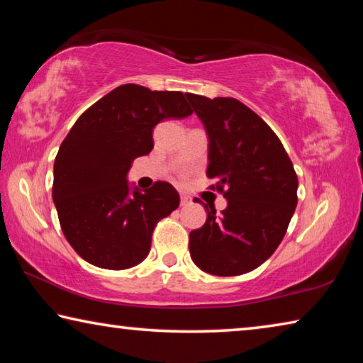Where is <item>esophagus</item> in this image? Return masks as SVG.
Returning a JSON list of instances; mask_svg holds the SVG:
<instances>
[{
	"instance_id": "1",
	"label": "esophagus",
	"mask_w": 363,
	"mask_h": 363,
	"mask_svg": "<svg viewBox=\"0 0 363 363\" xmlns=\"http://www.w3.org/2000/svg\"><path fill=\"white\" fill-rule=\"evenodd\" d=\"M190 201H192V199H190L189 195H181V206L190 205Z\"/></svg>"
}]
</instances>
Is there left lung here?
I'll list each match as a JSON object with an SVG mask.
<instances>
[{
    "label": "left lung",
    "mask_w": 363,
    "mask_h": 363,
    "mask_svg": "<svg viewBox=\"0 0 363 363\" xmlns=\"http://www.w3.org/2000/svg\"><path fill=\"white\" fill-rule=\"evenodd\" d=\"M186 96L208 134L206 176L218 181L211 189L227 199L220 214L205 205L206 223L189 235L190 257L219 277L247 274L284 240L298 203V176L277 134L245 104Z\"/></svg>",
    "instance_id": "left-lung-1"
}]
</instances>
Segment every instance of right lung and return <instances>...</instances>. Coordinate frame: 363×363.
Listing matches in <instances>:
<instances>
[{"mask_svg": "<svg viewBox=\"0 0 363 363\" xmlns=\"http://www.w3.org/2000/svg\"><path fill=\"white\" fill-rule=\"evenodd\" d=\"M194 110L181 91L121 84L79 116L54 162L52 200L72 248L93 266L121 270L150 251L160 219L179 206V194L158 181L140 192L128 171L153 149V128Z\"/></svg>", "mask_w": 363, "mask_h": 363, "instance_id": "right-lung-1", "label": "right lung"}]
</instances>
